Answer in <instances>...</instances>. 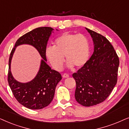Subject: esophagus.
Segmentation results:
<instances>
[{
  "label": "esophagus",
  "mask_w": 129,
  "mask_h": 129,
  "mask_svg": "<svg viewBox=\"0 0 129 129\" xmlns=\"http://www.w3.org/2000/svg\"><path fill=\"white\" fill-rule=\"evenodd\" d=\"M62 77L63 78H68V77H69V75L65 73L62 74Z\"/></svg>",
  "instance_id": "esophagus-1"
}]
</instances>
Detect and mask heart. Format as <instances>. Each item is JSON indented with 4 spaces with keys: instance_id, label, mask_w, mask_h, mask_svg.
I'll return each instance as SVG.
<instances>
[{
    "instance_id": "b5f03b06",
    "label": "heart",
    "mask_w": 129,
    "mask_h": 129,
    "mask_svg": "<svg viewBox=\"0 0 129 129\" xmlns=\"http://www.w3.org/2000/svg\"><path fill=\"white\" fill-rule=\"evenodd\" d=\"M90 49V41L86 36L66 32L56 39L54 46H48L45 53L54 69L61 71L64 63V56L68 67L81 68L88 61Z\"/></svg>"
}]
</instances>
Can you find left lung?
<instances>
[{
    "label": "left lung",
    "mask_w": 129,
    "mask_h": 129,
    "mask_svg": "<svg viewBox=\"0 0 129 129\" xmlns=\"http://www.w3.org/2000/svg\"><path fill=\"white\" fill-rule=\"evenodd\" d=\"M94 43V52L77 73L75 100L81 105L90 107L103 102L117 81L119 59L112 45L104 36L85 27Z\"/></svg>",
    "instance_id": "8db88e82"
}]
</instances>
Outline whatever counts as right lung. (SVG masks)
I'll return each mask as SVG.
<instances>
[{
  "label": "right lung",
  "mask_w": 129,
  "mask_h": 129,
  "mask_svg": "<svg viewBox=\"0 0 129 129\" xmlns=\"http://www.w3.org/2000/svg\"><path fill=\"white\" fill-rule=\"evenodd\" d=\"M53 30L54 29L51 27H40L27 32L17 40L10 55L9 85L18 102L27 109L39 110L48 106L54 98L56 85L62 79L60 73L51 69L46 62L45 51L49 37L52 32H54ZM23 44L33 46L43 58L37 75L30 82L25 83L15 80L10 70L11 61L15 49L18 46Z\"/></svg>",
  "instance_id": "1"
}]
</instances>
